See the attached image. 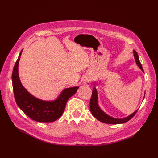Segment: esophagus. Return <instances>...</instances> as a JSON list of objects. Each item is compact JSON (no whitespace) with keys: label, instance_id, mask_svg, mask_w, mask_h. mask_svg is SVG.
Returning <instances> with one entry per match:
<instances>
[{"label":"esophagus","instance_id":"34e87169","mask_svg":"<svg viewBox=\"0 0 158 158\" xmlns=\"http://www.w3.org/2000/svg\"><path fill=\"white\" fill-rule=\"evenodd\" d=\"M83 83L86 86H89L92 83V79L89 76L85 77L83 79Z\"/></svg>","mask_w":158,"mask_h":158}]
</instances>
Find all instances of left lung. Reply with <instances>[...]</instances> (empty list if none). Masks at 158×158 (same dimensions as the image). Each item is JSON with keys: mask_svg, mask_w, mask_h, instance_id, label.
I'll return each mask as SVG.
<instances>
[{"mask_svg": "<svg viewBox=\"0 0 158 158\" xmlns=\"http://www.w3.org/2000/svg\"><path fill=\"white\" fill-rule=\"evenodd\" d=\"M133 54H134V57L136 61V64L138 65V67L142 70V71L144 72L142 64H141L139 60V57H138V53L135 51V50L133 51ZM89 107H90L91 113H92V114L95 118H97L98 120H99L101 122H103L105 123H110V124H119V123H125L133 117L138 111L137 110L134 113H132V114L129 115L128 117L123 118H116L111 117V116L108 115L105 112H104L101 109V107H99L98 104L97 91L95 86L94 87V89L92 91V98H91L90 102H89Z\"/></svg>", "mask_w": 158, "mask_h": 158, "instance_id": "1", "label": "left lung"}]
</instances>
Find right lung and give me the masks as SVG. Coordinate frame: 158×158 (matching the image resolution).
Returning <instances> with one entry per match:
<instances>
[{"label":"right lung","mask_w":158,"mask_h":158,"mask_svg":"<svg viewBox=\"0 0 158 158\" xmlns=\"http://www.w3.org/2000/svg\"><path fill=\"white\" fill-rule=\"evenodd\" d=\"M22 50L16 61L12 73L14 96L20 110L32 120L39 122H52L59 118L64 112L70 97L76 93L79 86L65 88L54 101H46L31 95L20 82L19 64Z\"/></svg>","instance_id":"add662e5"}]
</instances>
